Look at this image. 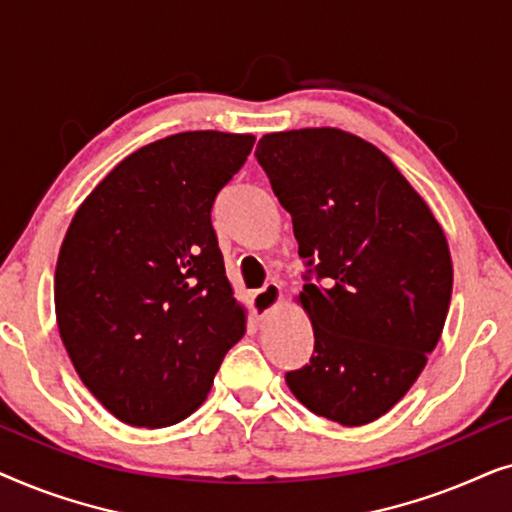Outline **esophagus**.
I'll return each mask as SVG.
<instances>
[{"mask_svg": "<svg viewBox=\"0 0 512 512\" xmlns=\"http://www.w3.org/2000/svg\"><path fill=\"white\" fill-rule=\"evenodd\" d=\"M282 303V289L279 284H265L261 291H256L251 296V310H254L256 319H265L272 310H277V305Z\"/></svg>", "mask_w": 512, "mask_h": 512, "instance_id": "34e87169", "label": "esophagus"}]
</instances>
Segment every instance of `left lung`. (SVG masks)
I'll use <instances>...</instances> for the list:
<instances>
[{"label":"left lung","mask_w":512,"mask_h":512,"mask_svg":"<svg viewBox=\"0 0 512 512\" xmlns=\"http://www.w3.org/2000/svg\"><path fill=\"white\" fill-rule=\"evenodd\" d=\"M256 158L319 279L305 275L298 296L314 354L286 384L314 415L375 422L408 394L443 333L452 298L443 228L398 167L352 132H270Z\"/></svg>","instance_id":"8db88e82"}]
</instances>
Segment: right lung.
Wrapping results in <instances>:
<instances>
[{
    "label": "right lung",
    "instance_id": "add662e5",
    "mask_svg": "<svg viewBox=\"0 0 512 512\" xmlns=\"http://www.w3.org/2000/svg\"><path fill=\"white\" fill-rule=\"evenodd\" d=\"M254 135L146 144L81 202L55 268V317L81 382L111 415L160 429L205 403L247 328L212 228Z\"/></svg>",
    "mask_w": 512,
    "mask_h": 512
}]
</instances>
